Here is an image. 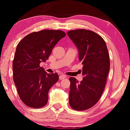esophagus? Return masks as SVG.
Listing matches in <instances>:
<instances>
[{
	"label": "esophagus",
	"instance_id": "1",
	"mask_svg": "<svg viewBox=\"0 0 130 130\" xmlns=\"http://www.w3.org/2000/svg\"><path fill=\"white\" fill-rule=\"evenodd\" d=\"M66 77H66L65 75L62 74V75H60V76H59V78H60V79H63L65 78Z\"/></svg>",
	"mask_w": 130,
	"mask_h": 130
}]
</instances>
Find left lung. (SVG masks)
I'll return each instance as SVG.
<instances>
[{
    "label": "left lung",
    "mask_w": 130,
    "mask_h": 130,
    "mask_svg": "<svg viewBox=\"0 0 130 130\" xmlns=\"http://www.w3.org/2000/svg\"><path fill=\"white\" fill-rule=\"evenodd\" d=\"M79 52L84 67L82 81L70 77L69 104L73 109L86 110L100 100L110 69V58L104 40L92 30L79 29L67 32Z\"/></svg>",
    "instance_id": "left-lung-1"
}]
</instances>
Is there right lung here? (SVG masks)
Returning a JSON list of instances; mask_svg holds the SVG:
<instances>
[{
	"instance_id": "add662e5",
	"label": "right lung",
	"mask_w": 130,
	"mask_h": 130,
	"mask_svg": "<svg viewBox=\"0 0 130 130\" xmlns=\"http://www.w3.org/2000/svg\"><path fill=\"white\" fill-rule=\"evenodd\" d=\"M66 34L60 30H42L24 37L18 44L13 61V81L19 95L28 107L41 108L48 100V91L59 79L48 74L40 63L45 62Z\"/></svg>"
}]
</instances>
